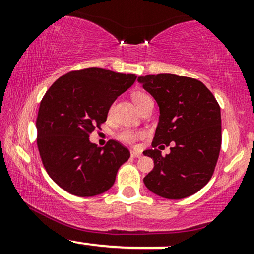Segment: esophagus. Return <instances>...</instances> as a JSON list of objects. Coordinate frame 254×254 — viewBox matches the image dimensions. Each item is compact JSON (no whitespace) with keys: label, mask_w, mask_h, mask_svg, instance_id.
I'll use <instances>...</instances> for the list:
<instances>
[{"label":"esophagus","mask_w":254,"mask_h":254,"mask_svg":"<svg viewBox=\"0 0 254 254\" xmlns=\"http://www.w3.org/2000/svg\"><path fill=\"white\" fill-rule=\"evenodd\" d=\"M130 154L132 157H141L142 156V154L138 153V151H136V150H131Z\"/></svg>","instance_id":"34e87169"}]
</instances>
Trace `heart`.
I'll return each mask as SVG.
<instances>
[{
  "label": "heart",
  "mask_w": 254,
  "mask_h": 254,
  "mask_svg": "<svg viewBox=\"0 0 254 254\" xmlns=\"http://www.w3.org/2000/svg\"><path fill=\"white\" fill-rule=\"evenodd\" d=\"M150 97L148 94H145L143 92H135L132 94V100L133 103L137 107H138V110L141 109L142 106H143V104L145 101L150 100ZM111 113V111H110ZM143 136V132H141V131H135V130H123L121 133H119L118 137L121 141L125 142V143H133V142H136L137 139L139 138V137Z\"/></svg>",
  "instance_id": "b5f03b06"
}]
</instances>
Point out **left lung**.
Instances as JSON below:
<instances>
[{"instance_id":"obj_1","label":"left lung","mask_w":254,"mask_h":254,"mask_svg":"<svg viewBox=\"0 0 254 254\" xmlns=\"http://www.w3.org/2000/svg\"><path fill=\"white\" fill-rule=\"evenodd\" d=\"M137 81L155 99L160 111L154 149L143 151L154 160L144 185L167 199L191 196L210 180L220 154L221 109L216 99L196 78L159 74ZM170 143L171 153L165 157L155 149Z\"/></svg>"}]
</instances>
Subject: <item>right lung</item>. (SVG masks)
<instances>
[{
  "instance_id": "right-lung-1",
  "label": "right lung",
  "mask_w": 254,
  "mask_h": 254,
  "mask_svg": "<svg viewBox=\"0 0 254 254\" xmlns=\"http://www.w3.org/2000/svg\"><path fill=\"white\" fill-rule=\"evenodd\" d=\"M136 77L83 69L61 76L45 93L38 111L37 145L46 172L63 190L92 197L112 188L130 151L113 139L98 147L89 133L106 121L111 105Z\"/></svg>"
}]
</instances>
